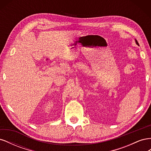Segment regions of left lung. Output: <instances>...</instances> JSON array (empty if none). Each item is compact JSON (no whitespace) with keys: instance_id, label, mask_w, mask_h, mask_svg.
I'll list each match as a JSON object with an SVG mask.
<instances>
[{"instance_id":"1","label":"left lung","mask_w":151,"mask_h":151,"mask_svg":"<svg viewBox=\"0 0 151 151\" xmlns=\"http://www.w3.org/2000/svg\"><path fill=\"white\" fill-rule=\"evenodd\" d=\"M135 42H136V43H137V44L138 45H139V43L137 42V40H135Z\"/></svg>"}]
</instances>
